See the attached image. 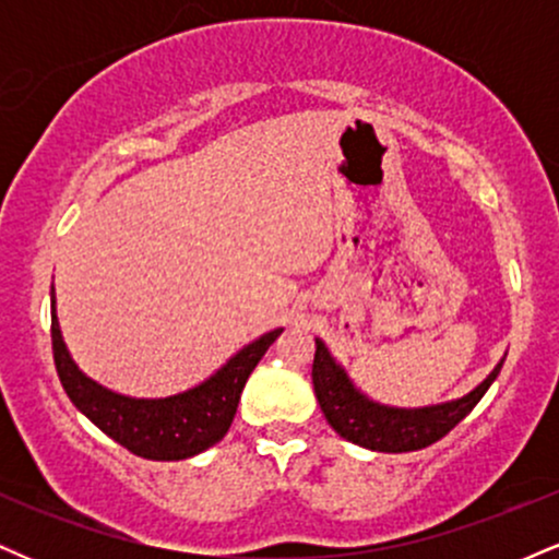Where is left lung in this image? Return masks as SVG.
Wrapping results in <instances>:
<instances>
[{
  "mask_svg": "<svg viewBox=\"0 0 559 559\" xmlns=\"http://www.w3.org/2000/svg\"><path fill=\"white\" fill-rule=\"evenodd\" d=\"M504 357L478 386L457 400L426 404V407H394L368 396L352 381L344 365L331 355L323 338H316V360H312V386L320 409L329 426L352 444L370 452H418L436 444L452 431L460 420L480 402L502 370Z\"/></svg>",
  "mask_w": 559,
  "mask_h": 559,
  "instance_id": "left-lung-1",
  "label": "left lung"
}]
</instances>
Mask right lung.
I'll list each match as a JSON object with an SVG mask.
<instances>
[{"label":"right lung","mask_w":559,"mask_h":559,"mask_svg":"<svg viewBox=\"0 0 559 559\" xmlns=\"http://www.w3.org/2000/svg\"><path fill=\"white\" fill-rule=\"evenodd\" d=\"M281 331L284 329H273L254 342L243 344L213 376L194 383L191 389L170 396H128L102 386L99 381L88 378L75 365L66 338H62L60 320H57V297L52 284L55 365L70 402L99 431H105L128 452L144 460H159V463L194 457L228 433L236 407H239L243 383L258 368L267 346L281 336Z\"/></svg>","instance_id":"add662e5"}]
</instances>
